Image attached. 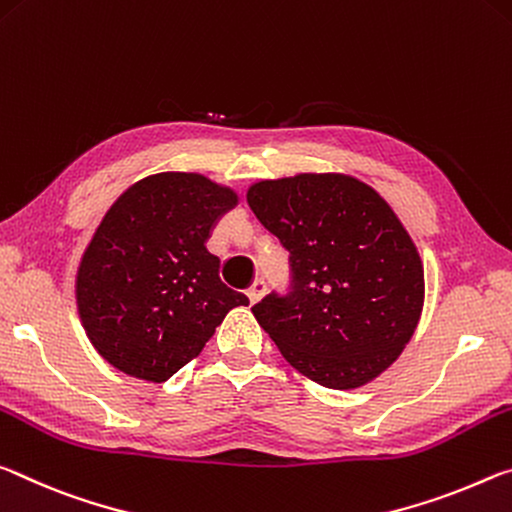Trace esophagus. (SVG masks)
Segmentation results:
<instances>
[{
  "instance_id": "esophagus-1",
  "label": "esophagus",
  "mask_w": 512,
  "mask_h": 512,
  "mask_svg": "<svg viewBox=\"0 0 512 512\" xmlns=\"http://www.w3.org/2000/svg\"><path fill=\"white\" fill-rule=\"evenodd\" d=\"M265 292H267V283L263 279H256L254 283H251V288L247 290V297H249L251 304H256V301L261 299Z\"/></svg>"
}]
</instances>
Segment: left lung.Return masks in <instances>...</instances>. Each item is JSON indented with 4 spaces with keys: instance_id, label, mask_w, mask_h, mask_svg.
Segmentation results:
<instances>
[{
    "instance_id": "left-lung-1",
    "label": "left lung",
    "mask_w": 512,
    "mask_h": 512,
    "mask_svg": "<svg viewBox=\"0 0 512 512\" xmlns=\"http://www.w3.org/2000/svg\"><path fill=\"white\" fill-rule=\"evenodd\" d=\"M249 208L290 254L286 292L251 313L315 383L358 388L395 363L424 301V267L395 211L345 174L261 181Z\"/></svg>"
}]
</instances>
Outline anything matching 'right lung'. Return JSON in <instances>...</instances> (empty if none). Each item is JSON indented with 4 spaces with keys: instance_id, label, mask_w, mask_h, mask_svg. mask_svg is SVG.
Listing matches in <instances>:
<instances>
[{
    "instance_id": "right-lung-1",
    "label": "right lung",
    "mask_w": 512,
    "mask_h": 512,
    "mask_svg": "<svg viewBox=\"0 0 512 512\" xmlns=\"http://www.w3.org/2000/svg\"><path fill=\"white\" fill-rule=\"evenodd\" d=\"M236 192L201 174L163 172L115 201L83 254L77 304L99 356L163 383L195 358L224 315L249 299L226 288L206 249Z\"/></svg>"
}]
</instances>
